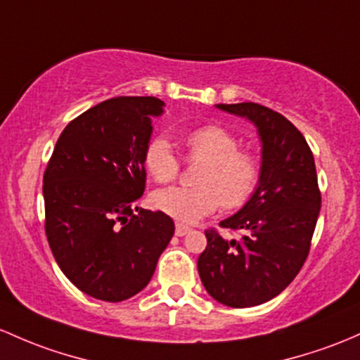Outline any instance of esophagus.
<instances>
[{
    "mask_svg": "<svg viewBox=\"0 0 360 360\" xmlns=\"http://www.w3.org/2000/svg\"><path fill=\"white\" fill-rule=\"evenodd\" d=\"M188 231H191V228H188L187 225H184V223H176L175 233L179 235V237H184V235H187Z\"/></svg>",
    "mask_w": 360,
    "mask_h": 360,
    "instance_id": "obj_1",
    "label": "esophagus"
}]
</instances>
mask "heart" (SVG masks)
I'll return each mask as SVG.
<instances>
[{
    "label": "heart",
    "mask_w": 360,
    "mask_h": 360,
    "mask_svg": "<svg viewBox=\"0 0 360 360\" xmlns=\"http://www.w3.org/2000/svg\"><path fill=\"white\" fill-rule=\"evenodd\" d=\"M187 156L204 163L195 175V187H168L153 194L156 210L194 223L211 214L221 204L228 211L240 210L256 194L261 165L252 153L238 150V139L218 125H204L185 135ZM144 166L160 184L179 176L180 160L165 137H154L146 146Z\"/></svg>",
    "instance_id": "heart-1"
}]
</instances>
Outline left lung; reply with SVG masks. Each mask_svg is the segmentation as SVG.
I'll list each match as a JSON object with an SVG mask.
<instances>
[{
    "instance_id": "obj_1",
    "label": "left lung",
    "mask_w": 360,
    "mask_h": 360,
    "mask_svg": "<svg viewBox=\"0 0 360 360\" xmlns=\"http://www.w3.org/2000/svg\"><path fill=\"white\" fill-rule=\"evenodd\" d=\"M247 118L261 139V181L240 211L219 223L240 230L223 238L206 230V250L197 259L200 281L228 307H252L274 299L300 271L311 249L321 210L312 150L283 115L257 103L216 104Z\"/></svg>"
}]
</instances>
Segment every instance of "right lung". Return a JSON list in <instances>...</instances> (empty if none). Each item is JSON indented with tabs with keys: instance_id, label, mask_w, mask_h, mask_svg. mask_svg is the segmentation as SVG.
<instances>
[{
	"instance_id": "add662e5",
	"label": "right lung",
	"mask_w": 360,
	"mask_h": 360,
	"mask_svg": "<svg viewBox=\"0 0 360 360\" xmlns=\"http://www.w3.org/2000/svg\"><path fill=\"white\" fill-rule=\"evenodd\" d=\"M163 106L150 96L96 104L65 127L44 172L51 252L65 276L94 299L122 302L146 288L175 233L165 212H134L146 188L150 118Z\"/></svg>"
}]
</instances>
